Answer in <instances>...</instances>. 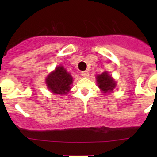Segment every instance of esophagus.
Here are the masks:
<instances>
[{"label":"esophagus","instance_id":"esophagus-1","mask_svg":"<svg viewBox=\"0 0 157 157\" xmlns=\"http://www.w3.org/2000/svg\"><path fill=\"white\" fill-rule=\"evenodd\" d=\"M81 75L84 77H87L89 76V72L87 71H82L81 72Z\"/></svg>","mask_w":157,"mask_h":157}]
</instances>
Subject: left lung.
I'll use <instances>...</instances> for the list:
<instances>
[{
    "label": "left lung",
    "mask_w": 157,
    "mask_h": 157,
    "mask_svg": "<svg viewBox=\"0 0 157 157\" xmlns=\"http://www.w3.org/2000/svg\"><path fill=\"white\" fill-rule=\"evenodd\" d=\"M96 79H97V83L99 85V87L104 93L112 91L113 89L115 87V80L107 74V72H103L100 75H98L96 77Z\"/></svg>",
    "instance_id": "left-lung-1"
}]
</instances>
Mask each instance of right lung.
Listing matches in <instances>:
<instances>
[{"label":"right lung","instance_id":"right-lung-1","mask_svg":"<svg viewBox=\"0 0 157 157\" xmlns=\"http://www.w3.org/2000/svg\"><path fill=\"white\" fill-rule=\"evenodd\" d=\"M73 78L62 67H56L54 72L46 78V84L49 90L55 94H66L71 89Z\"/></svg>","mask_w":157,"mask_h":157}]
</instances>
